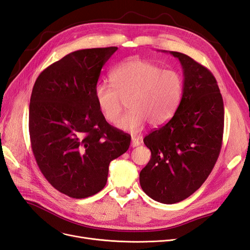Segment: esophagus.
I'll return each mask as SVG.
<instances>
[{"label":"esophagus","mask_w":250,"mask_h":250,"mask_svg":"<svg viewBox=\"0 0 250 250\" xmlns=\"http://www.w3.org/2000/svg\"><path fill=\"white\" fill-rule=\"evenodd\" d=\"M141 143H142V141L140 140V139H138V138H132L131 139V147H138V146H140L141 145Z\"/></svg>","instance_id":"1"}]
</instances>
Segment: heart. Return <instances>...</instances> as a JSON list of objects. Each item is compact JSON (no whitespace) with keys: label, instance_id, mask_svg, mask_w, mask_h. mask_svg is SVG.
Wrapping results in <instances>:
<instances>
[{"label":"heart","instance_id":"1","mask_svg":"<svg viewBox=\"0 0 250 250\" xmlns=\"http://www.w3.org/2000/svg\"><path fill=\"white\" fill-rule=\"evenodd\" d=\"M110 84L95 88V100L103 118L110 124L118 122L127 102L131 110L118 123L122 130L137 133L146 123L153 127L166 124L175 113L184 81L175 70L142 59H128L110 73Z\"/></svg>","mask_w":250,"mask_h":250}]
</instances>
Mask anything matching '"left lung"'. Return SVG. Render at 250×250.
I'll return each instance as SVG.
<instances>
[{
  "instance_id": "8db88e82",
  "label": "left lung",
  "mask_w": 250,
  "mask_h": 250,
  "mask_svg": "<svg viewBox=\"0 0 250 250\" xmlns=\"http://www.w3.org/2000/svg\"><path fill=\"white\" fill-rule=\"evenodd\" d=\"M183 67L184 89L172 119L144 139L151 158L140 173L150 198L172 204L202 186L220 153L224 107L217 81L207 67L173 51Z\"/></svg>"
}]
</instances>
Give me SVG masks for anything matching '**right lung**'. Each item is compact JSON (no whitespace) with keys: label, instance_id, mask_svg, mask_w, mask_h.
I'll return each mask as SVG.
<instances>
[{"label":"right lung","instance_id":"1","mask_svg":"<svg viewBox=\"0 0 250 250\" xmlns=\"http://www.w3.org/2000/svg\"><path fill=\"white\" fill-rule=\"evenodd\" d=\"M117 47L70 53L43 70L32 89L29 132L37 165L56 190L86 198L106 185L111 161L130 135L109 125L95 100L105 62Z\"/></svg>","mask_w":250,"mask_h":250}]
</instances>
